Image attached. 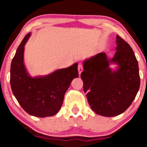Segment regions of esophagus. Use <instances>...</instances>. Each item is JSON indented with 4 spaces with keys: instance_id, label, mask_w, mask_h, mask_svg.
<instances>
[{
    "instance_id": "34e87169",
    "label": "esophagus",
    "mask_w": 147,
    "mask_h": 147,
    "mask_svg": "<svg viewBox=\"0 0 147 147\" xmlns=\"http://www.w3.org/2000/svg\"><path fill=\"white\" fill-rule=\"evenodd\" d=\"M78 71L79 75H81V73L83 71V66H82V64L79 63L78 65Z\"/></svg>"
}]
</instances>
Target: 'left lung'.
I'll list each match as a JSON object with an SVG mask.
<instances>
[{"mask_svg": "<svg viewBox=\"0 0 147 147\" xmlns=\"http://www.w3.org/2000/svg\"><path fill=\"white\" fill-rule=\"evenodd\" d=\"M116 43L113 59H108L104 52L97 54L84 61L81 74L89 105L95 113L104 117L124 113L136 98L140 85L133 49L118 35ZM112 63L118 65L116 70L110 68Z\"/></svg>", "mask_w": 147, "mask_h": 147, "instance_id": "obj_1", "label": "left lung"}]
</instances>
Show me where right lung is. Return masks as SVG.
I'll list each match as a JSON object with an SVG mask.
<instances>
[{"mask_svg":"<svg viewBox=\"0 0 147 147\" xmlns=\"http://www.w3.org/2000/svg\"><path fill=\"white\" fill-rule=\"evenodd\" d=\"M30 35L28 33L24 37L11 61L10 85L25 112L35 117H50L59 112L72 79L79 77L77 63L48 75L32 77L23 62L24 46Z\"/></svg>","mask_w":147,"mask_h":147,"instance_id":"obj_1","label":"right lung"}]
</instances>
